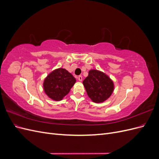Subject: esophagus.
<instances>
[{
  "label": "esophagus",
  "instance_id": "1",
  "mask_svg": "<svg viewBox=\"0 0 159 159\" xmlns=\"http://www.w3.org/2000/svg\"><path fill=\"white\" fill-rule=\"evenodd\" d=\"M78 80H79L80 81H82V76H81V75H79V76L78 77Z\"/></svg>",
  "mask_w": 159,
  "mask_h": 159
}]
</instances>
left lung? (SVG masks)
<instances>
[{
  "label": "left lung",
  "mask_w": 159,
  "mask_h": 159,
  "mask_svg": "<svg viewBox=\"0 0 159 159\" xmlns=\"http://www.w3.org/2000/svg\"><path fill=\"white\" fill-rule=\"evenodd\" d=\"M88 97L94 103H103L110 98L114 91V83L104 72L92 69L83 81Z\"/></svg>",
  "instance_id": "left-lung-1"
}]
</instances>
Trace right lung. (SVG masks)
Segmentation results:
<instances>
[{"mask_svg": "<svg viewBox=\"0 0 159 159\" xmlns=\"http://www.w3.org/2000/svg\"><path fill=\"white\" fill-rule=\"evenodd\" d=\"M76 80L65 68H57L51 71L43 82V88L48 97L54 101H61L68 94Z\"/></svg>", "mask_w": 159, "mask_h": 159, "instance_id": "obj_1", "label": "right lung"}]
</instances>
